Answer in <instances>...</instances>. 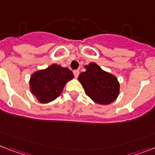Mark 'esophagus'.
<instances>
[{"label": "esophagus", "mask_w": 155, "mask_h": 155, "mask_svg": "<svg viewBox=\"0 0 155 155\" xmlns=\"http://www.w3.org/2000/svg\"><path fill=\"white\" fill-rule=\"evenodd\" d=\"M73 74L74 75H75V77L77 78L78 76H79V74H80V71H79V70H74Z\"/></svg>", "instance_id": "esophagus-1"}]
</instances>
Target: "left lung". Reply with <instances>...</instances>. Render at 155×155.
<instances>
[{"mask_svg": "<svg viewBox=\"0 0 155 155\" xmlns=\"http://www.w3.org/2000/svg\"><path fill=\"white\" fill-rule=\"evenodd\" d=\"M86 71L78 77L86 94L94 102L108 105L114 102L120 92V84L115 75L102 70L97 64L91 62L84 66Z\"/></svg>", "mask_w": 155, "mask_h": 155, "instance_id": "obj_1", "label": "left lung"}]
</instances>
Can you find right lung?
<instances>
[{
    "instance_id": "add662e5",
    "label": "right lung",
    "mask_w": 155,
    "mask_h": 155,
    "mask_svg": "<svg viewBox=\"0 0 155 155\" xmlns=\"http://www.w3.org/2000/svg\"><path fill=\"white\" fill-rule=\"evenodd\" d=\"M74 78L67 68L53 64L34 72L30 79V90L41 103H48L61 95L65 84Z\"/></svg>"
}]
</instances>
